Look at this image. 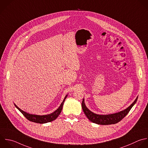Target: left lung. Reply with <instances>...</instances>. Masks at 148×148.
<instances>
[{"label":"left lung","instance_id":"left-lung-1","mask_svg":"<svg viewBox=\"0 0 148 148\" xmlns=\"http://www.w3.org/2000/svg\"><path fill=\"white\" fill-rule=\"evenodd\" d=\"M138 97H137L135 101L131 104V105H130L125 109L113 114H98L91 112L86 106L84 98L82 103V107L85 115L92 123L100 125H109L112 124H116L121 121L128 114L130 109L136 103Z\"/></svg>","mask_w":148,"mask_h":148}]
</instances>
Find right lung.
Instances as JSON below:
<instances>
[{"label": "right lung", "instance_id": "1", "mask_svg": "<svg viewBox=\"0 0 148 148\" xmlns=\"http://www.w3.org/2000/svg\"><path fill=\"white\" fill-rule=\"evenodd\" d=\"M67 96H68V94L65 97L62 102L61 103L60 106L56 110H55L54 112H53L50 114H45V115H37V114H29V113L21 110L15 103H14V104L15 106L23 113V114L29 121L35 122V123H37L44 124V123H46L48 122H51V121L56 120L57 118V117L59 116V114L61 113V112L62 111L64 103L65 100Z\"/></svg>", "mask_w": 148, "mask_h": 148}]
</instances>
